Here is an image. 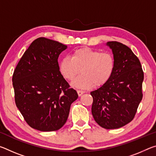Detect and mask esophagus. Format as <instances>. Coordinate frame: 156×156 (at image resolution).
I'll return each instance as SVG.
<instances>
[{"mask_svg":"<svg viewBox=\"0 0 156 156\" xmlns=\"http://www.w3.org/2000/svg\"><path fill=\"white\" fill-rule=\"evenodd\" d=\"M77 92H78V94L79 96H81L82 95H83L84 93V91H83V90H77Z\"/></svg>","mask_w":156,"mask_h":156,"instance_id":"34e87169","label":"esophagus"}]
</instances>
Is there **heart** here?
I'll list each match as a JSON object with an SVG mask.
<instances>
[{
  "instance_id": "b5f03b06",
  "label": "heart",
  "mask_w": 156,
  "mask_h": 156,
  "mask_svg": "<svg viewBox=\"0 0 156 156\" xmlns=\"http://www.w3.org/2000/svg\"><path fill=\"white\" fill-rule=\"evenodd\" d=\"M114 69L115 58L110 52L87 47L75 49L72 58H63L59 63L60 73L68 80H73L80 71L82 73L73 85L82 89L105 85L112 78Z\"/></svg>"
}]
</instances>
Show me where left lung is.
Here are the masks:
<instances>
[{"label": "left lung", "instance_id": "1", "mask_svg": "<svg viewBox=\"0 0 156 156\" xmlns=\"http://www.w3.org/2000/svg\"><path fill=\"white\" fill-rule=\"evenodd\" d=\"M115 69L107 84L91 92V113L102 128L118 129L131 122L142 99L144 72L131 49L117 41H109Z\"/></svg>", "mask_w": 156, "mask_h": 156}]
</instances>
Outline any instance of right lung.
<instances>
[{"instance_id":"1","label":"right lung","mask_w":156,"mask_h":156,"mask_svg":"<svg viewBox=\"0 0 156 156\" xmlns=\"http://www.w3.org/2000/svg\"><path fill=\"white\" fill-rule=\"evenodd\" d=\"M67 45L41 37L21 57L13 73L16 105L25 122L41 131L60 129L78 98L59 70L58 58Z\"/></svg>"}]
</instances>
